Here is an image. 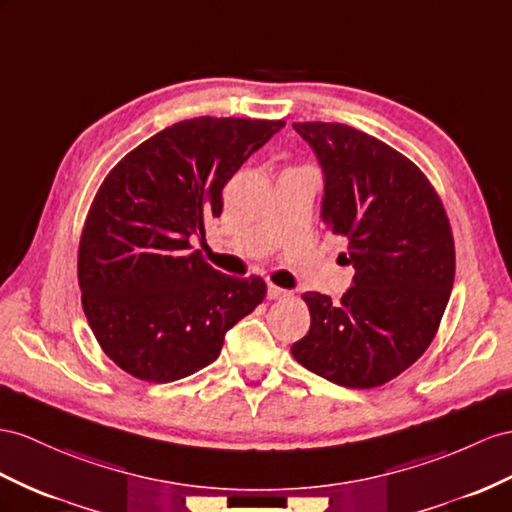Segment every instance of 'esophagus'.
<instances>
[{"instance_id": "1", "label": "esophagus", "mask_w": 512, "mask_h": 512, "mask_svg": "<svg viewBox=\"0 0 512 512\" xmlns=\"http://www.w3.org/2000/svg\"><path fill=\"white\" fill-rule=\"evenodd\" d=\"M285 296H290V292L287 290H283V287H279V285H268V298L270 300H279V298H285Z\"/></svg>"}]
</instances>
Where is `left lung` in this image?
Instances as JSON below:
<instances>
[{
    "label": "left lung",
    "mask_w": 512,
    "mask_h": 512,
    "mask_svg": "<svg viewBox=\"0 0 512 512\" xmlns=\"http://www.w3.org/2000/svg\"><path fill=\"white\" fill-rule=\"evenodd\" d=\"M324 175V229L348 240L355 277L339 303L305 292L294 359L350 389L389 383L435 337L454 283L450 220L409 157L342 123H294Z\"/></svg>",
    "instance_id": "obj_1"
}]
</instances>
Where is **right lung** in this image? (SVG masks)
<instances>
[{
    "instance_id": "add662e5",
    "label": "right lung",
    "mask_w": 512,
    "mask_h": 512,
    "mask_svg": "<svg viewBox=\"0 0 512 512\" xmlns=\"http://www.w3.org/2000/svg\"><path fill=\"white\" fill-rule=\"evenodd\" d=\"M283 121H181L103 179L80 240L82 305L103 352L147 383L218 359L225 335L266 296L259 277L222 274L192 251L222 214V188Z\"/></svg>"
}]
</instances>
